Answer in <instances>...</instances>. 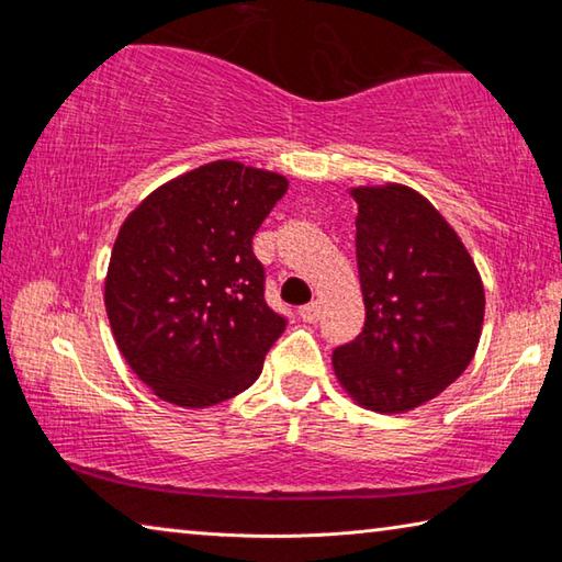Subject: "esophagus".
Segmentation results:
<instances>
[{
  "mask_svg": "<svg viewBox=\"0 0 562 562\" xmlns=\"http://www.w3.org/2000/svg\"><path fill=\"white\" fill-rule=\"evenodd\" d=\"M319 312H322L319 302H310V304H304V307H300V317L304 322H317L319 319Z\"/></svg>",
  "mask_w": 562,
  "mask_h": 562,
  "instance_id": "esophagus-1",
  "label": "esophagus"
}]
</instances>
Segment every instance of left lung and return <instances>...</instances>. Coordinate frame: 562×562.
I'll return each instance as SVG.
<instances>
[{"label": "left lung", "instance_id": "obj_1", "mask_svg": "<svg viewBox=\"0 0 562 562\" xmlns=\"http://www.w3.org/2000/svg\"><path fill=\"white\" fill-rule=\"evenodd\" d=\"M349 193L367 319L357 339L331 351V367L359 406L412 412L471 364L486 310L481 274L461 237L414 188Z\"/></svg>", "mask_w": 562, "mask_h": 562}]
</instances>
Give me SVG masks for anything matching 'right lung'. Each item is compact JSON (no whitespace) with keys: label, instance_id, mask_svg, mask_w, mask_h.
<instances>
[{"label":"right lung","instance_id":"1","mask_svg":"<svg viewBox=\"0 0 562 562\" xmlns=\"http://www.w3.org/2000/svg\"><path fill=\"white\" fill-rule=\"evenodd\" d=\"M288 178L213 160L123 221L103 284L113 339L150 392L203 408L245 392L288 319L265 302L252 237Z\"/></svg>","mask_w":562,"mask_h":562}]
</instances>
